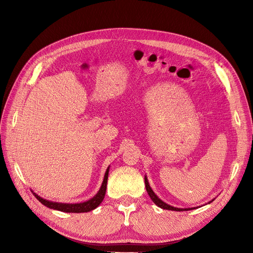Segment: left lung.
<instances>
[{"instance_id": "obj_1", "label": "left lung", "mask_w": 253, "mask_h": 253, "mask_svg": "<svg viewBox=\"0 0 253 253\" xmlns=\"http://www.w3.org/2000/svg\"><path fill=\"white\" fill-rule=\"evenodd\" d=\"M144 183H145V189H147V192H148L149 196L151 197V199L153 200V202H154L157 206H159V207L162 208V209H166V210H173V211H188V210H193V209L198 208V207H192V208H177V207L171 206V205H169V204L165 203L164 201H162L161 199L159 198V197L154 193V191H153V190H152V188L150 187V183H149V180H148L147 175L144 176ZM212 201H213V200H211L210 202H208V204H209V203H211ZM199 207H200V206H199Z\"/></svg>"}]
</instances>
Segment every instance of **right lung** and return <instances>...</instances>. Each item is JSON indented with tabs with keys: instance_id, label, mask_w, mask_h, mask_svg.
<instances>
[{
	"instance_id": "right-lung-1",
	"label": "right lung",
	"mask_w": 253,
	"mask_h": 253,
	"mask_svg": "<svg viewBox=\"0 0 253 253\" xmlns=\"http://www.w3.org/2000/svg\"><path fill=\"white\" fill-rule=\"evenodd\" d=\"M109 171H110V166L108 167L105 171V174L103 177V181L101 183V187L99 189V191L97 192V194L92 197L90 200L85 201V202H81V203H75V204H71V203H59V202H53V201H49L46 200V199L40 197L38 194L34 193L35 197L38 199V200L41 202L43 205H45L46 207L50 208V209H54V210H59L62 212H72V213H81V212H89L93 209H95L96 207L99 206V204L102 202L105 192H106V183H108V176H109Z\"/></svg>"
}]
</instances>
